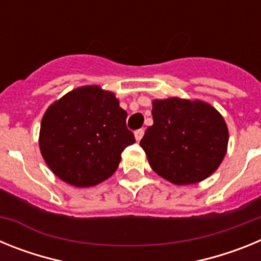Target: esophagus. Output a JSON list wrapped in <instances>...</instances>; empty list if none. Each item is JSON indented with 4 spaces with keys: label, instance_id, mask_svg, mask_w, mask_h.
I'll list each match as a JSON object with an SVG mask.
<instances>
[{
    "label": "esophagus",
    "instance_id": "34e87169",
    "mask_svg": "<svg viewBox=\"0 0 261 261\" xmlns=\"http://www.w3.org/2000/svg\"><path fill=\"white\" fill-rule=\"evenodd\" d=\"M135 137H136V141H140V140L144 137V129H138V130H136Z\"/></svg>",
    "mask_w": 261,
    "mask_h": 261
}]
</instances>
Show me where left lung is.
Instances as JSON below:
<instances>
[{
    "mask_svg": "<svg viewBox=\"0 0 261 261\" xmlns=\"http://www.w3.org/2000/svg\"><path fill=\"white\" fill-rule=\"evenodd\" d=\"M154 123L140 145L153 171L176 186L202 181L220 167L229 129L222 115L200 99L153 100Z\"/></svg>",
    "mask_w": 261,
    "mask_h": 261,
    "instance_id": "8db88e82",
    "label": "left lung"
}]
</instances>
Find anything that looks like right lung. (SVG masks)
Listing matches in <instances>:
<instances>
[{"label": "right lung", "mask_w": 261, "mask_h": 261, "mask_svg": "<svg viewBox=\"0 0 261 261\" xmlns=\"http://www.w3.org/2000/svg\"><path fill=\"white\" fill-rule=\"evenodd\" d=\"M126 112L112 91L96 85L71 90L43 115L39 147L50 171L62 181L87 188L107 180L121 153L135 144Z\"/></svg>", "instance_id": "right-lung-1"}]
</instances>
